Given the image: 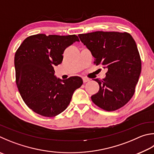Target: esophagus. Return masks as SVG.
Segmentation results:
<instances>
[{"label": "esophagus", "mask_w": 154, "mask_h": 154, "mask_svg": "<svg viewBox=\"0 0 154 154\" xmlns=\"http://www.w3.org/2000/svg\"><path fill=\"white\" fill-rule=\"evenodd\" d=\"M89 79H88V78L83 77V83H86V82H89Z\"/></svg>", "instance_id": "esophagus-1"}]
</instances>
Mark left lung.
I'll use <instances>...</instances> for the list:
<instances>
[{
	"instance_id": "left-lung-1",
	"label": "left lung",
	"mask_w": 154,
	"mask_h": 154,
	"mask_svg": "<svg viewBox=\"0 0 154 154\" xmlns=\"http://www.w3.org/2000/svg\"><path fill=\"white\" fill-rule=\"evenodd\" d=\"M79 38L95 58V65L108 69L105 78L94 79L100 89L91 97V100L107 111L122 107L135 93L141 71L134 39L127 32L100 31L79 34Z\"/></svg>"
}]
</instances>
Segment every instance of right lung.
<instances>
[{"instance_id":"right-lung-1","label":"right lung","mask_w":154,"mask_h":154,"mask_svg":"<svg viewBox=\"0 0 154 154\" xmlns=\"http://www.w3.org/2000/svg\"><path fill=\"white\" fill-rule=\"evenodd\" d=\"M79 42L75 35L43 33L27 37L15 55L16 83L26 105L46 117L60 114L67 108L72 96L83 84L80 77L57 78L54 66L62 63L65 50Z\"/></svg>"}]
</instances>
